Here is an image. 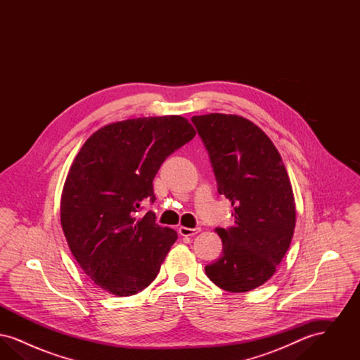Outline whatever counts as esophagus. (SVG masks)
<instances>
[{
    "instance_id": "obj_1",
    "label": "esophagus",
    "mask_w": 360,
    "mask_h": 360,
    "mask_svg": "<svg viewBox=\"0 0 360 360\" xmlns=\"http://www.w3.org/2000/svg\"><path fill=\"white\" fill-rule=\"evenodd\" d=\"M179 233L182 235V236H194V235H197L200 231H201V228H186V226H179Z\"/></svg>"
}]
</instances>
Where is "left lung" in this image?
<instances>
[{
	"instance_id": "obj_1",
	"label": "left lung",
	"mask_w": 360,
	"mask_h": 360,
	"mask_svg": "<svg viewBox=\"0 0 360 360\" xmlns=\"http://www.w3.org/2000/svg\"><path fill=\"white\" fill-rule=\"evenodd\" d=\"M191 121L235 217L231 228H216L223 255L206 266V275L223 290H252L274 275L290 247L295 202L289 175L274 143L252 121L224 113Z\"/></svg>"
}]
</instances>
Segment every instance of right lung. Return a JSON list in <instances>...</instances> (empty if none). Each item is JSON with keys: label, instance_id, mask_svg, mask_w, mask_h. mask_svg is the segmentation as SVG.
Returning <instances> with one entry per match:
<instances>
[{"label": "right lung", "instance_id": "1", "mask_svg": "<svg viewBox=\"0 0 360 360\" xmlns=\"http://www.w3.org/2000/svg\"><path fill=\"white\" fill-rule=\"evenodd\" d=\"M195 136L182 116L108 124L74 158L60 198V224L81 269L103 290L127 297L146 289L178 239L136 213L155 201V175L165 159Z\"/></svg>", "mask_w": 360, "mask_h": 360}]
</instances>
